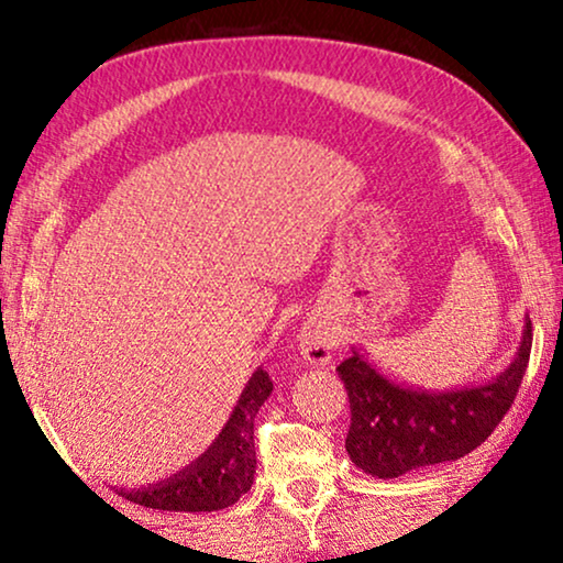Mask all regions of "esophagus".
Returning <instances> with one entry per match:
<instances>
[{
    "instance_id": "esophagus-1",
    "label": "esophagus",
    "mask_w": 563,
    "mask_h": 563,
    "mask_svg": "<svg viewBox=\"0 0 563 563\" xmlns=\"http://www.w3.org/2000/svg\"><path fill=\"white\" fill-rule=\"evenodd\" d=\"M335 335L333 330L325 325H305L302 333H299V351H302V358L312 366H328L330 358L335 353Z\"/></svg>"
}]
</instances>
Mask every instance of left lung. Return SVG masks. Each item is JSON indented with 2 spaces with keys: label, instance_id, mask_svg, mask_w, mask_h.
I'll return each instance as SVG.
<instances>
[{
  "label": "left lung",
  "instance_id": "obj_1",
  "mask_svg": "<svg viewBox=\"0 0 563 563\" xmlns=\"http://www.w3.org/2000/svg\"><path fill=\"white\" fill-rule=\"evenodd\" d=\"M530 318L515 358L495 379L459 389H422L397 382L356 345L335 368L351 402L345 451L376 479H397L415 468L456 461L492 435L518 395L528 368Z\"/></svg>",
  "mask_w": 563,
  "mask_h": 563
}]
</instances>
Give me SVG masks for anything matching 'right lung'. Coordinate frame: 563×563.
<instances>
[{
	"label": "right lung",
	"instance_id": "obj_1",
	"mask_svg": "<svg viewBox=\"0 0 563 563\" xmlns=\"http://www.w3.org/2000/svg\"><path fill=\"white\" fill-rule=\"evenodd\" d=\"M272 389V379L258 366L238 397L228 422L202 456L164 482L137 489L120 487L114 492L130 503L166 512H214L235 505L251 489L256 474L253 420Z\"/></svg>",
	"mask_w": 563,
	"mask_h": 563
}]
</instances>
